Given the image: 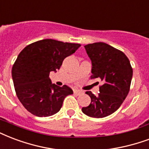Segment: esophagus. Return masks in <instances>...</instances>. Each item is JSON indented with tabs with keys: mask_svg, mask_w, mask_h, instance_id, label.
Instances as JSON below:
<instances>
[{
	"mask_svg": "<svg viewBox=\"0 0 149 149\" xmlns=\"http://www.w3.org/2000/svg\"><path fill=\"white\" fill-rule=\"evenodd\" d=\"M74 93H75V94L77 95H81L83 93V92L81 91V90H80V89H74Z\"/></svg>",
	"mask_w": 149,
	"mask_h": 149,
	"instance_id": "34e87169",
	"label": "esophagus"
}]
</instances>
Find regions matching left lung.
Wrapping results in <instances>:
<instances>
[{
  "label": "left lung",
  "instance_id": "obj_1",
  "mask_svg": "<svg viewBox=\"0 0 149 149\" xmlns=\"http://www.w3.org/2000/svg\"><path fill=\"white\" fill-rule=\"evenodd\" d=\"M84 47L92 62L90 78L100 79L104 84L97 96L90 91L86 92L91 98V103L81 111L89 117L104 118L118 110L126 99L133 69L123 52L106 43L96 42Z\"/></svg>",
  "mask_w": 149,
  "mask_h": 149
}]
</instances>
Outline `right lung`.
I'll return each mask as SVG.
<instances>
[{
    "mask_svg": "<svg viewBox=\"0 0 149 149\" xmlns=\"http://www.w3.org/2000/svg\"><path fill=\"white\" fill-rule=\"evenodd\" d=\"M80 44L44 39L30 44L20 52L13 64L12 75L18 98L26 110L38 117L57 113L70 87L58 86L49 79L59 70L66 57L75 52Z\"/></svg>",
    "mask_w": 149,
    "mask_h": 149,
    "instance_id": "obj_1",
    "label": "right lung"
}]
</instances>
